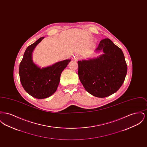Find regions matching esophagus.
<instances>
[{"label": "esophagus", "instance_id": "esophagus-1", "mask_svg": "<svg viewBox=\"0 0 147 147\" xmlns=\"http://www.w3.org/2000/svg\"><path fill=\"white\" fill-rule=\"evenodd\" d=\"M78 59H79V57H78L77 56H75L74 57V58H73V59L74 60V61H77L78 60Z\"/></svg>", "mask_w": 147, "mask_h": 147}]
</instances>
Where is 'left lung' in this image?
Here are the masks:
<instances>
[{"mask_svg":"<svg viewBox=\"0 0 147 147\" xmlns=\"http://www.w3.org/2000/svg\"><path fill=\"white\" fill-rule=\"evenodd\" d=\"M95 52L103 53L94 58L78 61V76L85 90L98 98L115 93L123 83L127 65L123 53L109 38L102 40Z\"/></svg>","mask_w":147,"mask_h":147,"instance_id":"8db88e82","label":"left lung"}]
</instances>
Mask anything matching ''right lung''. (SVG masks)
<instances>
[{
  "mask_svg": "<svg viewBox=\"0 0 147 147\" xmlns=\"http://www.w3.org/2000/svg\"><path fill=\"white\" fill-rule=\"evenodd\" d=\"M45 37H41L28 47L19 66L22 86L29 95L36 98H45L53 95L58 86L62 72L71 59L41 68L32 61V54L36 46Z\"/></svg>",
  "mask_w": 147,
  "mask_h": 147,
  "instance_id": "obj_1",
  "label": "right lung"
}]
</instances>
